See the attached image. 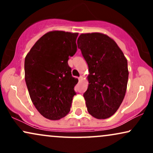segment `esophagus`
<instances>
[{
    "mask_svg": "<svg viewBox=\"0 0 153 153\" xmlns=\"http://www.w3.org/2000/svg\"><path fill=\"white\" fill-rule=\"evenodd\" d=\"M82 76H80V77H79V78H78V80H79V81H80V80H82Z\"/></svg>",
    "mask_w": 153,
    "mask_h": 153,
    "instance_id": "obj_1",
    "label": "esophagus"
}]
</instances>
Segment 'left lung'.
Here are the masks:
<instances>
[{"label": "left lung", "mask_w": 153, "mask_h": 153, "mask_svg": "<svg viewBox=\"0 0 153 153\" xmlns=\"http://www.w3.org/2000/svg\"><path fill=\"white\" fill-rule=\"evenodd\" d=\"M77 43L88 65V86L83 94L88 111L96 119L108 118L125 96L127 59L114 40L102 33L81 34Z\"/></svg>", "instance_id": "1"}]
</instances>
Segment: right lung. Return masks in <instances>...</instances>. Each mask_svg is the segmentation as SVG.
I'll use <instances>...</instances> for the list:
<instances>
[{
	"instance_id": "add662e5",
	"label": "right lung",
	"mask_w": 153,
	"mask_h": 153,
	"mask_svg": "<svg viewBox=\"0 0 153 153\" xmlns=\"http://www.w3.org/2000/svg\"><path fill=\"white\" fill-rule=\"evenodd\" d=\"M78 35L49 31L25 57V81L31 100L38 111L50 120H59L71 110L78 80L72 76L68 61L77 51Z\"/></svg>"
}]
</instances>
